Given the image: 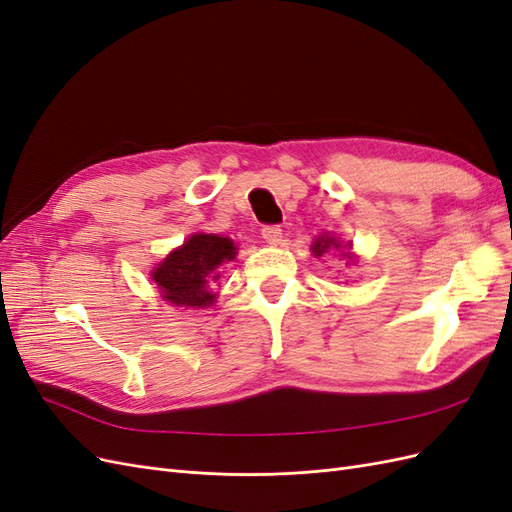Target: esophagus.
<instances>
[{
    "instance_id": "obj_1",
    "label": "esophagus",
    "mask_w": 512,
    "mask_h": 512,
    "mask_svg": "<svg viewBox=\"0 0 512 512\" xmlns=\"http://www.w3.org/2000/svg\"><path fill=\"white\" fill-rule=\"evenodd\" d=\"M262 239H265L267 243H280L282 241V228L277 224H267L262 226Z\"/></svg>"
}]
</instances>
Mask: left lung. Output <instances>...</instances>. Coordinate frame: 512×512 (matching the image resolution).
<instances>
[{
	"instance_id": "obj_1",
	"label": "left lung",
	"mask_w": 512,
	"mask_h": 512,
	"mask_svg": "<svg viewBox=\"0 0 512 512\" xmlns=\"http://www.w3.org/2000/svg\"><path fill=\"white\" fill-rule=\"evenodd\" d=\"M329 247H342L335 239H329V237H322V239H316V243L312 245V250L316 256H322L324 252L329 250Z\"/></svg>"
}]
</instances>
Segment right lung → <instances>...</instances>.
<instances>
[{
    "label": "right lung",
    "instance_id": "1",
    "mask_svg": "<svg viewBox=\"0 0 512 512\" xmlns=\"http://www.w3.org/2000/svg\"><path fill=\"white\" fill-rule=\"evenodd\" d=\"M237 247L218 235H194L170 252L153 271L162 297L181 307H205L215 301L222 265L235 258Z\"/></svg>",
    "mask_w": 512,
    "mask_h": 512
}]
</instances>
